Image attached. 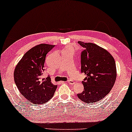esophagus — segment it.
<instances>
[{
	"label": "esophagus",
	"mask_w": 132,
	"mask_h": 132,
	"mask_svg": "<svg viewBox=\"0 0 132 132\" xmlns=\"http://www.w3.org/2000/svg\"><path fill=\"white\" fill-rule=\"evenodd\" d=\"M67 82H68V83H69V84H70V85H74L75 83H76L74 82V81L71 80H68V81H67Z\"/></svg>",
	"instance_id": "34e87169"
}]
</instances>
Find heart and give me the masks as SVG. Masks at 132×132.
I'll return each mask as SVG.
<instances>
[{
  "label": "heart",
  "instance_id": "1",
  "mask_svg": "<svg viewBox=\"0 0 132 132\" xmlns=\"http://www.w3.org/2000/svg\"><path fill=\"white\" fill-rule=\"evenodd\" d=\"M73 48L71 46H68L67 47L65 48L63 50L62 52H72Z\"/></svg>",
  "mask_w": 132,
  "mask_h": 132
}]
</instances>
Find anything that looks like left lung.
<instances>
[{"mask_svg": "<svg viewBox=\"0 0 132 132\" xmlns=\"http://www.w3.org/2000/svg\"><path fill=\"white\" fill-rule=\"evenodd\" d=\"M84 48L81 54V72L86 77L82 83L84 90L77 94L81 101L94 103L110 92L116 78L114 58L108 52L94 43L78 41Z\"/></svg>", "mask_w": 132, "mask_h": 132, "instance_id": "obj_1", "label": "left lung"}]
</instances>
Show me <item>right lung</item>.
I'll return each instance as SVG.
<instances>
[{"mask_svg": "<svg viewBox=\"0 0 132 132\" xmlns=\"http://www.w3.org/2000/svg\"><path fill=\"white\" fill-rule=\"evenodd\" d=\"M55 45L40 44L24 55L16 66L14 79L21 94L33 104L46 103L54 96L57 85L50 77H43L46 55Z\"/></svg>", "mask_w": 132, "mask_h": 132, "instance_id": "right-lung-1", "label": "right lung"}]
</instances>
